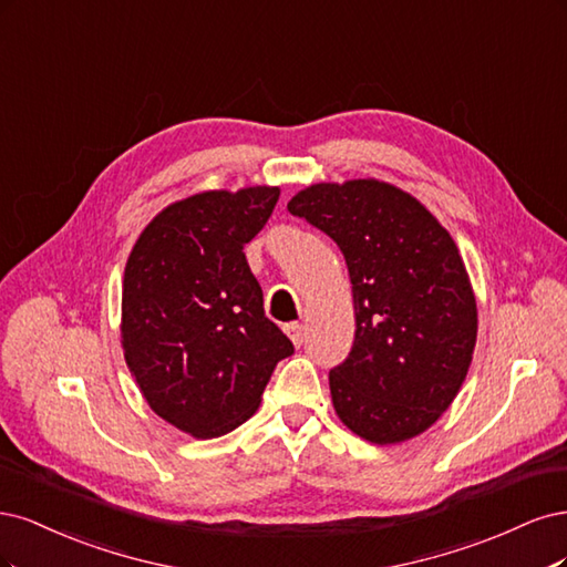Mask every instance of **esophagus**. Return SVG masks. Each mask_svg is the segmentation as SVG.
Listing matches in <instances>:
<instances>
[{
	"label": "esophagus",
	"mask_w": 567,
	"mask_h": 567,
	"mask_svg": "<svg viewBox=\"0 0 567 567\" xmlns=\"http://www.w3.org/2000/svg\"><path fill=\"white\" fill-rule=\"evenodd\" d=\"M285 334L291 339V343L301 346L306 339V327L301 322H289V324H285Z\"/></svg>",
	"instance_id": "34e87169"
}]
</instances>
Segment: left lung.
Listing matches in <instances>:
<instances>
[{
	"label": "left lung",
	"mask_w": 567,
	"mask_h": 567,
	"mask_svg": "<svg viewBox=\"0 0 567 567\" xmlns=\"http://www.w3.org/2000/svg\"><path fill=\"white\" fill-rule=\"evenodd\" d=\"M287 209L339 245L355 339L330 372L337 416L374 445L431 429L466 379L478 308L452 235L410 193L379 178L313 184Z\"/></svg>",
	"instance_id": "left-lung-1"
}]
</instances>
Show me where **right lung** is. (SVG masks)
Masks as SVG:
<instances>
[{
    "label": "right lung",
    "mask_w": 567,
    "mask_h": 567,
    "mask_svg": "<svg viewBox=\"0 0 567 567\" xmlns=\"http://www.w3.org/2000/svg\"><path fill=\"white\" fill-rule=\"evenodd\" d=\"M278 186L205 190L143 228L122 282V351L141 395L197 441L259 410L295 346L264 313L245 245L278 205Z\"/></svg>",
    "instance_id": "obj_1"
}]
</instances>
